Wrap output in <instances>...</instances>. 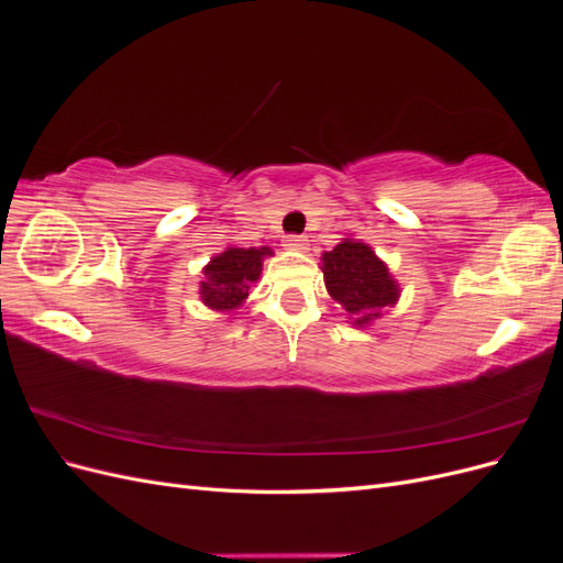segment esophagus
I'll list each match as a JSON object with an SVG mask.
<instances>
[{"instance_id": "obj_1", "label": "esophagus", "mask_w": 563, "mask_h": 563, "mask_svg": "<svg viewBox=\"0 0 563 563\" xmlns=\"http://www.w3.org/2000/svg\"><path fill=\"white\" fill-rule=\"evenodd\" d=\"M284 246L288 251H308V236L302 234H288L284 240Z\"/></svg>"}]
</instances>
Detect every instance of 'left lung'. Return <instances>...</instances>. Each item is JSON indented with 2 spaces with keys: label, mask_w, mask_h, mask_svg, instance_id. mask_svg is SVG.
Listing matches in <instances>:
<instances>
[{
  "label": "left lung",
  "mask_w": 563,
  "mask_h": 563,
  "mask_svg": "<svg viewBox=\"0 0 563 563\" xmlns=\"http://www.w3.org/2000/svg\"><path fill=\"white\" fill-rule=\"evenodd\" d=\"M321 261L329 294L356 319L354 323L380 317V310L399 298L397 282L389 277L385 263L362 242L345 240L323 253Z\"/></svg>",
  "instance_id": "1"
}]
</instances>
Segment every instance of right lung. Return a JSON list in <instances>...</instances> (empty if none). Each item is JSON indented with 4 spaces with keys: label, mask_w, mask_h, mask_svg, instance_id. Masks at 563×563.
Masks as SVG:
<instances>
[{
    "label": "right lung",
    "mask_w": 563,
    "mask_h": 563,
    "mask_svg": "<svg viewBox=\"0 0 563 563\" xmlns=\"http://www.w3.org/2000/svg\"><path fill=\"white\" fill-rule=\"evenodd\" d=\"M272 255L263 249H228L203 269L207 282H201V300L213 310H236L249 296L251 284L261 277L263 258Z\"/></svg>",
    "instance_id": "obj_1"
}]
</instances>
